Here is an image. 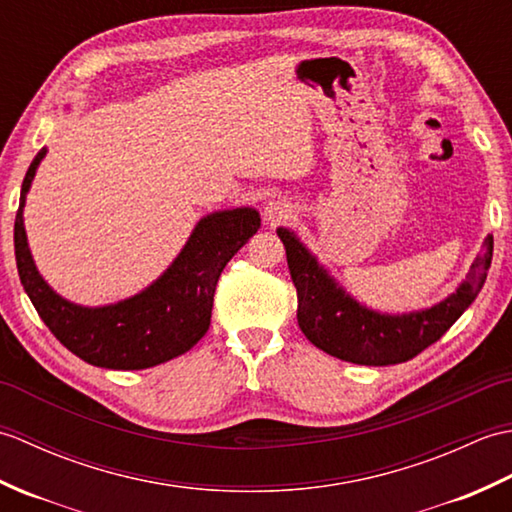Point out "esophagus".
<instances>
[{"label":"esophagus","instance_id":"34e87169","mask_svg":"<svg viewBox=\"0 0 512 512\" xmlns=\"http://www.w3.org/2000/svg\"><path fill=\"white\" fill-rule=\"evenodd\" d=\"M292 213H295V206H292L288 200L284 198H277V200H270L266 202L264 206V217L270 222V224H279L288 220V217H292Z\"/></svg>","mask_w":512,"mask_h":512}]
</instances>
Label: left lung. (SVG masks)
I'll list each match as a JSON object with an SVG mask.
<instances>
[{
	"label": "left lung",
	"mask_w": 512,
	"mask_h": 512,
	"mask_svg": "<svg viewBox=\"0 0 512 512\" xmlns=\"http://www.w3.org/2000/svg\"><path fill=\"white\" fill-rule=\"evenodd\" d=\"M292 284L297 288V321L306 339L330 356L356 365H396L436 343L471 306L493 259V235L486 239L469 275L447 299L424 310L389 314L356 301L295 231L279 226Z\"/></svg>",
	"instance_id": "left-lung-1"
}]
</instances>
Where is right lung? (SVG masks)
I'll return each mask as SVG.
<instances>
[{"instance_id": "right-lung-1", "label": "right lung", "mask_w": 512, "mask_h": 512, "mask_svg": "<svg viewBox=\"0 0 512 512\" xmlns=\"http://www.w3.org/2000/svg\"><path fill=\"white\" fill-rule=\"evenodd\" d=\"M46 154L43 147L30 162L15 217L19 279L41 321L72 354L105 369H147L189 352L209 330L224 266L257 233L262 217L250 206L204 215L178 257L145 290L107 306H79L48 286L28 246L26 195Z\"/></svg>"}]
</instances>
